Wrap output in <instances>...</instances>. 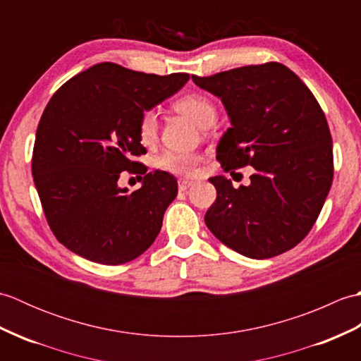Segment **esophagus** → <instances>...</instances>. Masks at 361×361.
<instances>
[{"label": "esophagus", "instance_id": "obj_1", "mask_svg": "<svg viewBox=\"0 0 361 361\" xmlns=\"http://www.w3.org/2000/svg\"><path fill=\"white\" fill-rule=\"evenodd\" d=\"M192 185H194V181H190V180H180L178 181V189L181 190V192H185V190H188Z\"/></svg>", "mask_w": 361, "mask_h": 361}]
</instances>
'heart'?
I'll return each mask as SVG.
<instances>
[{
    "label": "heart",
    "mask_w": 361,
    "mask_h": 361,
    "mask_svg": "<svg viewBox=\"0 0 361 361\" xmlns=\"http://www.w3.org/2000/svg\"><path fill=\"white\" fill-rule=\"evenodd\" d=\"M173 109L192 118L200 127H209L217 119V109L209 97L200 93H188L176 99ZM158 135V119L153 110H144L137 119V136L142 144H152ZM200 157L189 152H166L157 161L158 167L175 175L190 176L197 172Z\"/></svg>",
    "instance_id": "heart-1"
}]
</instances>
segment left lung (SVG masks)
<instances>
[{"label": "left lung", "instance_id": "obj_1", "mask_svg": "<svg viewBox=\"0 0 361 361\" xmlns=\"http://www.w3.org/2000/svg\"><path fill=\"white\" fill-rule=\"evenodd\" d=\"M192 80L220 97L231 119L217 145L224 171H256L250 186L237 189L221 175L209 178L217 198L206 212V226L251 259L296 247L315 225L334 180L332 136L315 96L278 62Z\"/></svg>", "mask_w": 361, "mask_h": 361}]
</instances>
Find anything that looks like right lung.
<instances>
[{"instance_id": "add662e5", "label": "right lung", "mask_w": 361, "mask_h": 361, "mask_svg": "<svg viewBox=\"0 0 361 361\" xmlns=\"http://www.w3.org/2000/svg\"><path fill=\"white\" fill-rule=\"evenodd\" d=\"M188 80L186 73L145 74L104 62L54 93L37 127L32 176L51 231L68 250L121 265L155 242L178 185L133 159L145 153L137 119ZM124 170L145 175L140 190L117 186Z\"/></svg>"}]
</instances>
